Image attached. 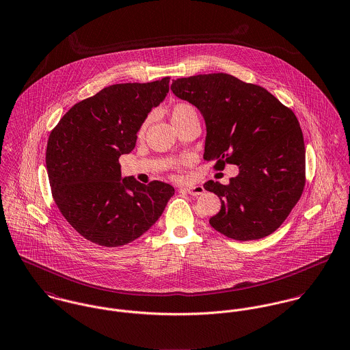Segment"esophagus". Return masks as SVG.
I'll return each mask as SVG.
<instances>
[{"mask_svg":"<svg viewBox=\"0 0 350 350\" xmlns=\"http://www.w3.org/2000/svg\"><path fill=\"white\" fill-rule=\"evenodd\" d=\"M184 191L187 193L192 194V196H200V194L204 193L205 189L202 185H192V187H187L184 188Z\"/></svg>","mask_w":350,"mask_h":350,"instance_id":"1","label":"esophagus"}]
</instances>
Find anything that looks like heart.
<instances>
[{
    "instance_id": "obj_1",
    "label": "heart",
    "mask_w": 350,
    "mask_h": 350,
    "mask_svg": "<svg viewBox=\"0 0 350 350\" xmlns=\"http://www.w3.org/2000/svg\"><path fill=\"white\" fill-rule=\"evenodd\" d=\"M196 114V110H194L193 106H191L189 103H177L172 107V111H170V119H172V123L174 124L176 122H178L180 119L183 118L188 117V116H192ZM145 130V126L142 127L141 133H144Z\"/></svg>"
}]
</instances>
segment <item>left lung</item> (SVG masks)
I'll use <instances>...</instances> for the list:
<instances>
[{"label":"left lung","instance_id":"8db88e82","mask_svg":"<svg viewBox=\"0 0 350 350\" xmlns=\"http://www.w3.org/2000/svg\"><path fill=\"white\" fill-rule=\"evenodd\" d=\"M173 94L201 113L204 159L239 166L228 185L205 183L221 209L209 224L234 240L269 236L286 220L305 187V142L299 122L266 88L228 74L173 80Z\"/></svg>","mask_w":350,"mask_h":350}]
</instances>
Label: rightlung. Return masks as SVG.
<instances>
[{
    "label": "right lung",
    "instance_id": "1",
    "mask_svg": "<svg viewBox=\"0 0 350 350\" xmlns=\"http://www.w3.org/2000/svg\"><path fill=\"white\" fill-rule=\"evenodd\" d=\"M169 79L123 83L77 103L51 131L46 170L52 196L66 220L84 239L119 247L149 231L174 188L122 177L118 162L169 92Z\"/></svg>",
    "mask_w": 350,
    "mask_h": 350
}]
</instances>
